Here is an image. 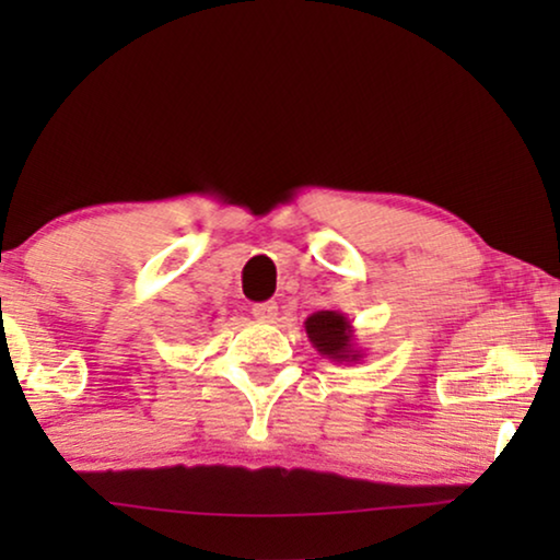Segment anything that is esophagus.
<instances>
[{
    "label": "esophagus",
    "instance_id": "obj_1",
    "mask_svg": "<svg viewBox=\"0 0 560 560\" xmlns=\"http://www.w3.org/2000/svg\"><path fill=\"white\" fill-rule=\"evenodd\" d=\"M252 316H255L257 320H265V324H272V320L278 318V303H272V301L255 303L252 305Z\"/></svg>",
    "mask_w": 560,
    "mask_h": 560
}]
</instances>
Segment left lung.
<instances>
[{
	"instance_id": "8db88e82",
	"label": "left lung",
	"mask_w": 560,
	"mask_h": 560,
	"mask_svg": "<svg viewBox=\"0 0 560 560\" xmlns=\"http://www.w3.org/2000/svg\"><path fill=\"white\" fill-rule=\"evenodd\" d=\"M305 334L320 357L336 364L362 362V349L354 343V326L341 311H316L303 320Z\"/></svg>"
}]
</instances>
